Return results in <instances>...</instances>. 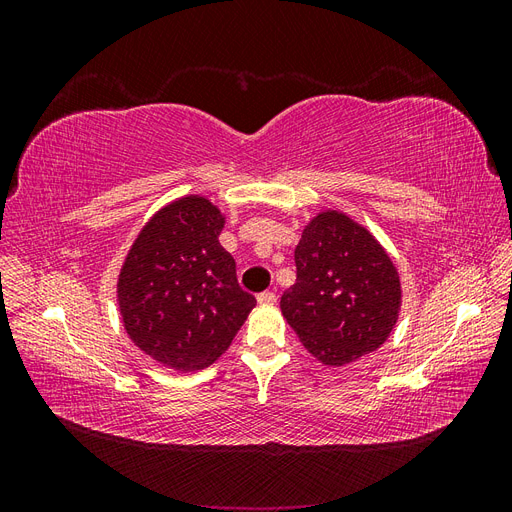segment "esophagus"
I'll list each match as a JSON object with an SVG mask.
<instances>
[{"label":"esophagus","mask_w":512,"mask_h":512,"mask_svg":"<svg viewBox=\"0 0 512 512\" xmlns=\"http://www.w3.org/2000/svg\"><path fill=\"white\" fill-rule=\"evenodd\" d=\"M275 301H277V297H275V292H271V290H267V292H260V294H258V303L271 305V303H275Z\"/></svg>","instance_id":"34e87169"}]
</instances>
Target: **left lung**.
Listing matches in <instances>:
<instances>
[{
  "instance_id": "left-lung-1",
  "label": "left lung",
  "mask_w": 512,
  "mask_h": 512,
  "mask_svg": "<svg viewBox=\"0 0 512 512\" xmlns=\"http://www.w3.org/2000/svg\"><path fill=\"white\" fill-rule=\"evenodd\" d=\"M297 282L282 294V314L324 365L342 367L380 348L393 331L401 286L382 245L339 211L307 224L294 250Z\"/></svg>"
}]
</instances>
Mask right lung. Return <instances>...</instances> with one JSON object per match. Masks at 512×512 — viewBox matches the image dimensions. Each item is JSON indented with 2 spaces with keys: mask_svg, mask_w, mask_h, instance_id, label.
<instances>
[{
  "mask_svg": "<svg viewBox=\"0 0 512 512\" xmlns=\"http://www.w3.org/2000/svg\"><path fill=\"white\" fill-rule=\"evenodd\" d=\"M222 228L218 207L185 196L153 215L123 262V327L166 367L196 371L218 361L256 305L218 241Z\"/></svg>",
  "mask_w": 512,
  "mask_h": 512,
  "instance_id": "right-lung-1",
  "label": "right lung"
}]
</instances>
